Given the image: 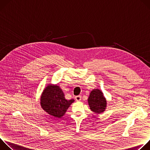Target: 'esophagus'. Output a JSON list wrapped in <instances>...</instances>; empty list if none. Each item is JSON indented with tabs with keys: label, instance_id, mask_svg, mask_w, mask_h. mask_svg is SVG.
<instances>
[{
	"label": "esophagus",
	"instance_id": "esophagus-1",
	"mask_svg": "<svg viewBox=\"0 0 150 150\" xmlns=\"http://www.w3.org/2000/svg\"><path fill=\"white\" fill-rule=\"evenodd\" d=\"M75 100H76V101H80V100H81V96H76V97H75Z\"/></svg>",
	"mask_w": 150,
	"mask_h": 150
}]
</instances>
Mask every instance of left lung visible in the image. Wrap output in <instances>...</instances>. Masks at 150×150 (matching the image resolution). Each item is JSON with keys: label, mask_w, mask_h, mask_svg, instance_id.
<instances>
[{"label": "left lung", "mask_w": 150, "mask_h": 150, "mask_svg": "<svg viewBox=\"0 0 150 150\" xmlns=\"http://www.w3.org/2000/svg\"><path fill=\"white\" fill-rule=\"evenodd\" d=\"M88 103L91 110L96 114H100L105 110L107 101L103 92L99 89L91 91L88 98Z\"/></svg>", "instance_id": "obj_1"}]
</instances>
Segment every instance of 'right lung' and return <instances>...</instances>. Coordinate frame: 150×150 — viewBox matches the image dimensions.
Returning <instances> with one entry per match:
<instances>
[{"label": "right lung", "instance_id": "right-lung-1", "mask_svg": "<svg viewBox=\"0 0 150 150\" xmlns=\"http://www.w3.org/2000/svg\"><path fill=\"white\" fill-rule=\"evenodd\" d=\"M74 101V99L66 100L62 90L57 85H47L40 97L41 108L56 118H61L65 115Z\"/></svg>", "mask_w": 150, "mask_h": 150}]
</instances>
